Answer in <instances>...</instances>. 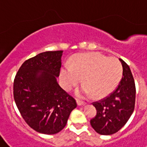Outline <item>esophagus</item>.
Returning <instances> with one entry per match:
<instances>
[{
    "label": "esophagus",
    "mask_w": 147,
    "mask_h": 147,
    "mask_svg": "<svg viewBox=\"0 0 147 147\" xmlns=\"http://www.w3.org/2000/svg\"><path fill=\"white\" fill-rule=\"evenodd\" d=\"M77 103H78V105L79 106H83V105H85L87 102H84L83 100H80V99H77Z\"/></svg>",
    "instance_id": "esophagus-1"
}]
</instances>
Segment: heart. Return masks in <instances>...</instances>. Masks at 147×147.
<instances>
[{
  "instance_id": "heart-1",
  "label": "heart",
  "mask_w": 147,
  "mask_h": 147,
  "mask_svg": "<svg viewBox=\"0 0 147 147\" xmlns=\"http://www.w3.org/2000/svg\"><path fill=\"white\" fill-rule=\"evenodd\" d=\"M123 76V66L115 57L97 52L84 53L76 56L71 67L66 65L61 70L60 78L63 87L71 89L83 79L84 86L80 92L102 98L111 94Z\"/></svg>"
}]
</instances>
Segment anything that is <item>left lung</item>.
Masks as SVG:
<instances>
[{
    "instance_id": "8db88e82",
    "label": "left lung",
    "mask_w": 147,
    "mask_h": 147,
    "mask_svg": "<svg viewBox=\"0 0 147 147\" xmlns=\"http://www.w3.org/2000/svg\"><path fill=\"white\" fill-rule=\"evenodd\" d=\"M123 65V76L119 86L108 96L92 102L96 115L90 121L97 133L110 135L119 131L134 111L136 88L129 66L120 59Z\"/></svg>"
}]
</instances>
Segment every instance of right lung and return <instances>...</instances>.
I'll return each instance as SVG.
<instances>
[{"mask_svg":"<svg viewBox=\"0 0 147 147\" xmlns=\"http://www.w3.org/2000/svg\"><path fill=\"white\" fill-rule=\"evenodd\" d=\"M63 51L41 52L25 60L13 82V97L25 123L33 130L54 134L66 126L76 99L59 87Z\"/></svg>","mask_w":147,"mask_h":147,"instance_id":"add662e5","label":"right lung"}]
</instances>
